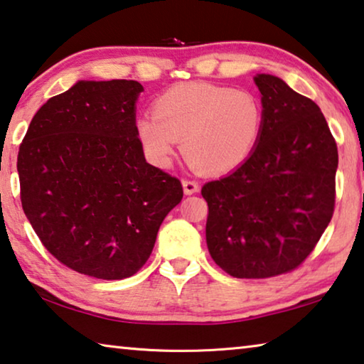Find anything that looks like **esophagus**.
I'll return each instance as SVG.
<instances>
[{
	"instance_id": "esophagus-1",
	"label": "esophagus",
	"mask_w": 364,
	"mask_h": 364,
	"mask_svg": "<svg viewBox=\"0 0 364 364\" xmlns=\"http://www.w3.org/2000/svg\"><path fill=\"white\" fill-rule=\"evenodd\" d=\"M182 187H183V193L186 195H193V193H198L200 186L196 181H190V178H183L182 181Z\"/></svg>"
}]
</instances>
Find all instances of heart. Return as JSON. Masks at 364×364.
<instances>
[{
  "label": "heart",
  "instance_id": "b5f03b06",
  "mask_svg": "<svg viewBox=\"0 0 364 364\" xmlns=\"http://www.w3.org/2000/svg\"><path fill=\"white\" fill-rule=\"evenodd\" d=\"M135 121L146 159L168 169L177 141L196 168L224 174L245 163L263 132V108L255 95L211 83H183L153 101Z\"/></svg>",
  "mask_w": 364,
  "mask_h": 364
}]
</instances>
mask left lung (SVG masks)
Returning a JSON list of instances; mask_svg holds the SVG:
<instances>
[{
    "mask_svg": "<svg viewBox=\"0 0 364 364\" xmlns=\"http://www.w3.org/2000/svg\"><path fill=\"white\" fill-rule=\"evenodd\" d=\"M255 83L263 132L253 153L208 182L206 243L221 269L266 279L299 267L329 225L336 205V140L319 106L271 74Z\"/></svg>",
    "mask_w": 364,
    "mask_h": 364,
    "instance_id": "8db88e82",
    "label": "left lung"
}]
</instances>
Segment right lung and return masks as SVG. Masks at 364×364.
<instances>
[{
	"mask_svg": "<svg viewBox=\"0 0 364 364\" xmlns=\"http://www.w3.org/2000/svg\"><path fill=\"white\" fill-rule=\"evenodd\" d=\"M135 80H79L33 116L17 156L23 213L45 248L85 276H134L183 190L148 164Z\"/></svg>",
	"mask_w": 364,
	"mask_h": 364,
	"instance_id": "obj_1",
	"label": "right lung"
}]
</instances>
